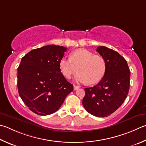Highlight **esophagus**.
Instances as JSON below:
<instances>
[{
	"mask_svg": "<svg viewBox=\"0 0 146 146\" xmlns=\"http://www.w3.org/2000/svg\"><path fill=\"white\" fill-rule=\"evenodd\" d=\"M79 86H75V85H74V86H73V89H74V91H76V90H77V89H79Z\"/></svg>",
	"mask_w": 146,
	"mask_h": 146,
	"instance_id": "obj_1",
	"label": "esophagus"
}]
</instances>
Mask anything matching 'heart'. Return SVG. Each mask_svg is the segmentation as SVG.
<instances>
[{"label":"heart","mask_w":146,"mask_h":146,"mask_svg":"<svg viewBox=\"0 0 146 146\" xmlns=\"http://www.w3.org/2000/svg\"><path fill=\"white\" fill-rule=\"evenodd\" d=\"M59 68L66 78H70L77 72L76 80L78 82L94 84L104 76L107 70L105 58L100 55L85 49H78L71 53L70 58L62 57L60 60Z\"/></svg>","instance_id":"1"}]
</instances>
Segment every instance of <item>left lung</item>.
Masks as SVG:
<instances>
[{
  "mask_svg": "<svg viewBox=\"0 0 146 146\" xmlns=\"http://www.w3.org/2000/svg\"><path fill=\"white\" fill-rule=\"evenodd\" d=\"M96 51L105 58L107 70L98 84L85 88L82 104L89 113L103 117L117 110L126 98L130 71L125 59L115 50L100 46Z\"/></svg>",
  "mask_w": 146,
  "mask_h": 146,
  "instance_id": "left-lung-1",
  "label": "left lung"
}]
</instances>
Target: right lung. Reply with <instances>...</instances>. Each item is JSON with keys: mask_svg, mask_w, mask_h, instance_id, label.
Masks as SVG:
<instances>
[{"mask_svg": "<svg viewBox=\"0 0 146 146\" xmlns=\"http://www.w3.org/2000/svg\"><path fill=\"white\" fill-rule=\"evenodd\" d=\"M66 49L50 44L31 50L21 60L18 68V93L36 114L55 112L73 91V86L66 80L59 68Z\"/></svg>", "mask_w": 146, "mask_h": 146, "instance_id": "1", "label": "right lung"}]
</instances>
